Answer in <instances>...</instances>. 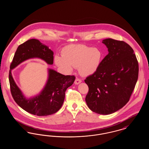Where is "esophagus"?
Listing matches in <instances>:
<instances>
[{"label": "esophagus", "mask_w": 149, "mask_h": 149, "mask_svg": "<svg viewBox=\"0 0 149 149\" xmlns=\"http://www.w3.org/2000/svg\"><path fill=\"white\" fill-rule=\"evenodd\" d=\"M81 82V80L79 78H76L75 80V84H79V83H80Z\"/></svg>", "instance_id": "1"}]
</instances>
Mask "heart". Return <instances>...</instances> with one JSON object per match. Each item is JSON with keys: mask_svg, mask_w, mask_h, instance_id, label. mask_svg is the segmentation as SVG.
Wrapping results in <instances>:
<instances>
[{"mask_svg": "<svg viewBox=\"0 0 149 149\" xmlns=\"http://www.w3.org/2000/svg\"><path fill=\"white\" fill-rule=\"evenodd\" d=\"M100 50L84 45H70L64 47L62 56L55 57L58 66L67 71L78 67L79 72L84 75L92 74L96 71L103 59Z\"/></svg>", "mask_w": 149, "mask_h": 149, "instance_id": "1", "label": "heart"}]
</instances>
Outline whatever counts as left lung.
Listing matches in <instances>:
<instances>
[{
	"label": "left lung",
	"mask_w": 149,
	"mask_h": 149,
	"mask_svg": "<svg viewBox=\"0 0 149 149\" xmlns=\"http://www.w3.org/2000/svg\"><path fill=\"white\" fill-rule=\"evenodd\" d=\"M102 42L109 53L98 69L84 80L89 87L85 101L93 112L109 114L129 101L137 81L139 63L127 43L112 38Z\"/></svg>",
	"instance_id": "1"
}]
</instances>
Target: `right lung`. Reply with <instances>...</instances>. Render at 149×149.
I'll list each match as a JSON object with an SVG mask.
<instances>
[{
  "label": "right lung",
  "instance_id": "right-lung-1",
  "mask_svg": "<svg viewBox=\"0 0 149 149\" xmlns=\"http://www.w3.org/2000/svg\"><path fill=\"white\" fill-rule=\"evenodd\" d=\"M38 57L47 64L54 63V52L39 40L31 39L20 45L10 64L9 80L12 95L14 101L22 109L29 113L38 116H46L57 112L62 106L68 88L74 83V75H64L49 69V77L41 93L35 97L26 99L16 85L11 70L23 61Z\"/></svg>",
  "mask_w": 149,
  "mask_h": 149
}]
</instances>
